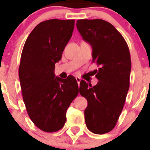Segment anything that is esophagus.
<instances>
[{"instance_id":"1","label":"esophagus","mask_w":150,"mask_h":150,"mask_svg":"<svg viewBox=\"0 0 150 150\" xmlns=\"http://www.w3.org/2000/svg\"><path fill=\"white\" fill-rule=\"evenodd\" d=\"M76 82H77L78 85H79V83H80V81H81V79H80V78H79V76H76Z\"/></svg>"}]
</instances>
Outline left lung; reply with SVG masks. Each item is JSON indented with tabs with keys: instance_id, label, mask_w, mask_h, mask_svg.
I'll list each match as a JSON object with an SVG mask.
<instances>
[{
	"instance_id": "1",
	"label": "left lung",
	"mask_w": 150,
	"mask_h": 150,
	"mask_svg": "<svg viewBox=\"0 0 150 150\" xmlns=\"http://www.w3.org/2000/svg\"><path fill=\"white\" fill-rule=\"evenodd\" d=\"M76 28L92 47L97 64L95 86L80 81L79 93L88 101L85 121L90 132L103 134L112 131L122 111L130 86L132 62L129 49L122 34L102 19H79Z\"/></svg>"
}]
</instances>
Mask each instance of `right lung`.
<instances>
[{"mask_svg":"<svg viewBox=\"0 0 150 150\" xmlns=\"http://www.w3.org/2000/svg\"><path fill=\"white\" fill-rule=\"evenodd\" d=\"M74 23V19L58 18L40 22L29 34L22 52L18 76L24 103L31 121L43 132L63 128L67 108L79 93L74 76L63 79L54 74Z\"/></svg>","mask_w":150,"mask_h":150,"instance_id":"right-lung-1","label":"right lung"}]
</instances>
